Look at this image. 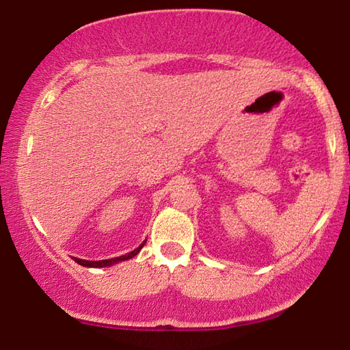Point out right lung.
Here are the masks:
<instances>
[{
  "label": "right lung",
  "instance_id": "obj_1",
  "mask_svg": "<svg viewBox=\"0 0 350 350\" xmlns=\"http://www.w3.org/2000/svg\"><path fill=\"white\" fill-rule=\"evenodd\" d=\"M144 244H146V241L139 245V247L135 249V250H131L130 254L122 255V257L109 258V260H100V262H88V260H81V258H76V257H72V258H75V262H76V263L82 265V267H88V268H103V267H111V265H116V263H119V262H124V260H130V258L135 257V255H137V252H139V250L142 249V245H144Z\"/></svg>",
  "mask_w": 350,
  "mask_h": 350
}]
</instances>
